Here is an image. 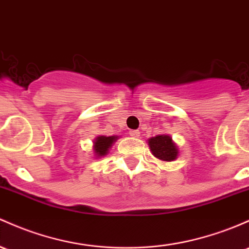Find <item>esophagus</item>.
Returning <instances> with one entry per match:
<instances>
[{"instance_id": "1", "label": "esophagus", "mask_w": 249, "mask_h": 249, "mask_svg": "<svg viewBox=\"0 0 249 249\" xmlns=\"http://www.w3.org/2000/svg\"><path fill=\"white\" fill-rule=\"evenodd\" d=\"M130 136H132V137H136L138 138L139 136H141V132H139V130H130Z\"/></svg>"}]
</instances>
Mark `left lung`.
<instances>
[{
	"mask_svg": "<svg viewBox=\"0 0 249 249\" xmlns=\"http://www.w3.org/2000/svg\"><path fill=\"white\" fill-rule=\"evenodd\" d=\"M149 146L156 157L162 160H165V162L174 160L177 154H178L176 145L171 141V137L165 135L152 137L149 141Z\"/></svg>",
	"mask_w": 249,
	"mask_h": 249,
	"instance_id": "left-lung-1",
	"label": "left lung"
}]
</instances>
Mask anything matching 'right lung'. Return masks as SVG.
I'll return each instance as SVG.
<instances>
[{
  "instance_id": "obj_1",
  "label": "right lung",
  "mask_w": 249,
  "mask_h": 249,
  "mask_svg": "<svg viewBox=\"0 0 249 249\" xmlns=\"http://www.w3.org/2000/svg\"><path fill=\"white\" fill-rule=\"evenodd\" d=\"M117 137L111 136V137H105V136H100L95 139L94 142V151L98 156H105L106 152L108 151L110 146L112 145Z\"/></svg>"
}]
</instances>
